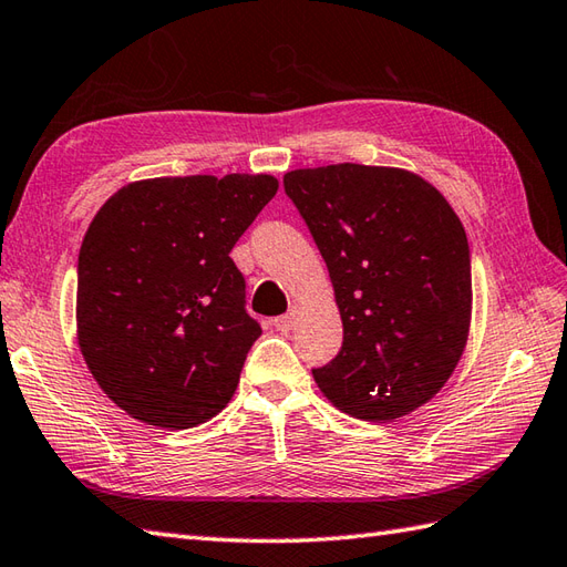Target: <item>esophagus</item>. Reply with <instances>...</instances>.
<instances>
[{
  "label": "esophagus",
  "instance_id": "1",
  "mask_svg": "<svg viewBox=\"0 0 567 567\" xmlns=\"http://www.w3.org/2000/svg\"><path fill=\"white\" fill-rule=\"evenodd\" d=\"M295 321H297V311H290V315L277 317L275 327H277V331H290L295 327Z\"/></svg>",
  "mask_w": 567,
  "mask_h": 567
}]
</instances>
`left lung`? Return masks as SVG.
Segmentation results:
<instances>
[{
  "mask_svg": "<svg viewBox=\"0 0 567 567\" xmlns=\"http://www.w3.org/2000/svg\"><path fill=\"white\" fill-rule=\"evenodd\" d=\"M329 268L343 346L311 370L341 412L392 421L439 394L461 360L473 275L465 228L402 167L339 163L285 175Z\"/></svg>",
  "mask_w": 567,
  "mask_h": 567,
  "instance_id": "left-lung-1",
  "label": "left lung"
}]
</instances>
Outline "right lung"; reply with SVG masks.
<instances>
[{"label":"right lung","mask_w":567,"mask_h":567,"mask_svg":"<svg viewBox=\"0 0 567 567\" xmlns=\"http://www.w3.org/2000/svg\"><path fill=\"white\" fill-rule=\"evenodd\" d=\"M275 192L272 175L153 177L102 204L78 258V343L128 416L192 429L234 396L262 331L228 252Z\"/></svg>","instance_id":"obj_1"}]
</instances>
